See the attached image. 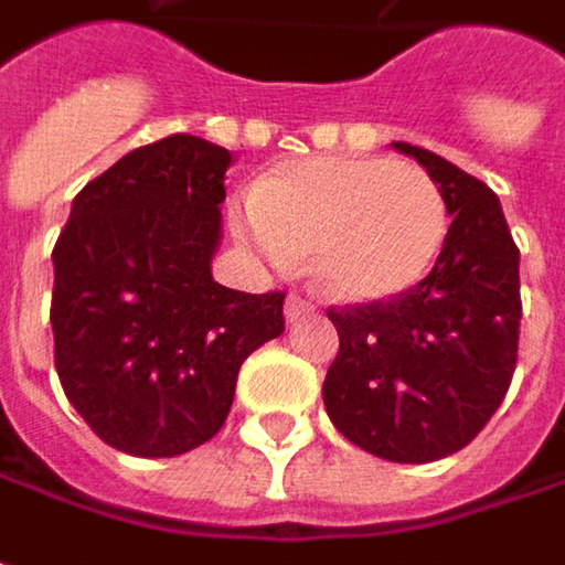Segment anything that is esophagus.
<instances>
[{
  "instance_id": "34e87169",
  "label": "esophagus",
  "mask_w": 565,
  "mask_h": 565,
  "mask_svg": "<svg viewBox=\"0 0 565 565\" xmlns=\"http://www.w3.org/2000/svg\"><path fill=\"white\" fill-rule=\"evenodd\" d=\"M309 312H312V303H309L307 297H300V294H290V297H287V303H284L287 326H297L300 319H307Z\"/></svg>"
}]
</instances>
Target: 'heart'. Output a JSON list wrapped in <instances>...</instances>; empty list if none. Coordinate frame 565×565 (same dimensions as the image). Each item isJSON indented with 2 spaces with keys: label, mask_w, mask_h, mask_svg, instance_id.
Instances as JSON below:
<instances>
[{
  "label": "heart",
  "mask_w": 565,
  "mask_h": 565,
  "mask_svg": "<svg viewBox=\"0 0 565 565\" xmlns=\"http://www.w3.org/2000/svg\"><path fill=\"white\" fill-rule=\"evenodd\" d=\"M268 262L312 256L319 287L351 303L420 281L449 236L443 189L427 170L385 158H312L265 177L234 214Z\"/></svg>",
  "instance_id": "b5f03b06"
}]
</instances>
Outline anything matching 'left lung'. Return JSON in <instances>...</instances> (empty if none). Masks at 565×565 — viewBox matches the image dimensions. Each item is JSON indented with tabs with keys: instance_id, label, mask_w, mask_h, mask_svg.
I'll list each match as a JSON object with an SVG mask.
<instances>
[{
	"instance_id": "left-lung-1",
	"label": "left lung",
	"mask_w": 565,
	"mask_h": 565,
	"mask_svg": "<svg viewBox=\"0 0 565 565\" xmlns=\"http://www.w3.org/2000/svg\"><path fill=\"white\" fill-rule=\"evenodd\" d=\"M395 148L443 189L449 236L420 284L329 307L341 344L322 398L363 452L424 465L465 449L503 405L519 360V246L490 185L433 151Z\"/></svg>"
}]
</instances>
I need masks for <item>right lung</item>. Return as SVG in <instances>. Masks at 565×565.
Instances as JSON below:
<instances>
[{"label":"right lung","mask_w":565,"mask_h":565,"mask_svg":"<svg viewBox=\"0 0 565 565\" xmlns=\"http://www.w3.org/2000/svg\"><path fill=\"white\" fill-rule=\"evenodd\" d=\"M231 151L167 136L75 195L53 246L62 392L107 446L173 458L209 443L243 360L284 331V294L211 278Z\"/></svg>","instance_id":"1"}]
</instances>
